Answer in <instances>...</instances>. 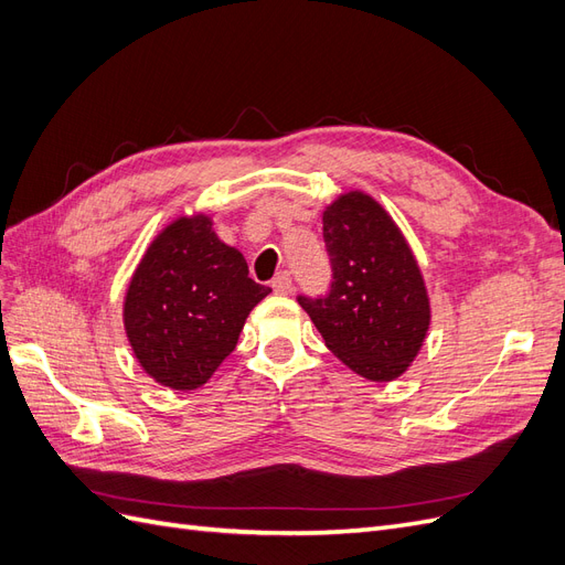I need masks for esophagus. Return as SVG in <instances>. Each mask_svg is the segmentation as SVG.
<instances>
[{
  "instance_id": "34e87169",
  "label": "esophagus",
  "mask_w": 565,
  "mask_h": 565,
  "mask_svg": "<svg viewBox=\"0 0 565 565\" xmlns=\"http://www.w3.org/2000/svg\"><path fill=\"white\" fill-rule=\"evenodd\" d=\"M270 287H273V292L276 295H289V289H292V278H289V273H278L276 278H273V282H270Z\"/></svg>"
}]
</instances>
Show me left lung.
Instances as JSON below:
<instances>
[{"label":"left lung","mask_w":565,"mask_h":565,"mask_svg":"<svg viewBox=\"0 0 565 565\" xmlns=\"http://www.w3.org/2000/svg\"><path fill=\"white\" fill-rule=\"evenodd\" d=\"M332 262L328 297H299L341 363L370 382H393L415 361L431 324L422 268L403 231L365 191H347L322 210Z\"/></svg>","instance_id":"left-lung-1"}]
</instances>
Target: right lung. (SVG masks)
Returning a JSON list of instances; mask_svg holds the SVG:
<instances>
[{"instance_id":"add662e5","label":"right lung","mask_w":565,"mask_h":565,"mask_svg":"<svg viewBox=\"0 0 565 565\" xmlns=\"http://www.w3.org/2000/svg\"><path fill=\"white\" fill-rule=\"evenodd\" d=\"M207 212L177 216L146 247L127 285L122 322L134 358L160 386L195 391L233 353L270 287L221 243Z\"/></svg>"}]
</instances>
